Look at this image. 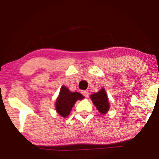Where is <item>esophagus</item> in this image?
<instances>
[{
    "label": "esophagus",
    "instance_id": "obj_1",
    "mask_svg": "<svg viewBox=\"0 0 159 159\" xmlns=\"http://www.w3.org/2000/svg\"><path fill=\"white\" fill-rule=\"evenodd\" d=\"M82 94H83L86 98H87V97H89V93L88 91H83V92H82Z\"/></svg>",
    "mask_w": 159,
    "mask_h": 159
}]
</instances>
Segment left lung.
Returning <instances> with one entry per match:
<instances>
[{
  "label": "left lung",
  "mask_w": 159,
  "mask_h": 159,
  "mask_svg": "<svg viewBox=\"0 0 159 159\" xmlns=\"http://www.w3.org/2000/svg\"><path fill=\"white\" fill-rule=\"evenodd\" d=\"M90 98L99 113L102 114L107 113L110 108V104L105 89H101L98 92L91 94Z\"/></svg>",
  "instance_id": "1"
}]
</instances>
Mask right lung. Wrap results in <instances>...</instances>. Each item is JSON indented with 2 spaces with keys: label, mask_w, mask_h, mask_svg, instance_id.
<instances>
[{
  "label": "right lung",
  "mask_w": 159,
  "mask_h": 159,
  "mask_svg": "<svg viewBox=\"0 0 159 159\" xmlns=\"http://www.w3.org/2000/svg\"><path fill=\"white\" fill-rule=\"evenodd\" d=\"M84 98V97L80 93L71 92L66 86H62L55 104L56 111L61 116L67 117L70 113L75 102L81 100Z\"/></svg>",
  "instance_id": "add662e5"
}]
</instances>
